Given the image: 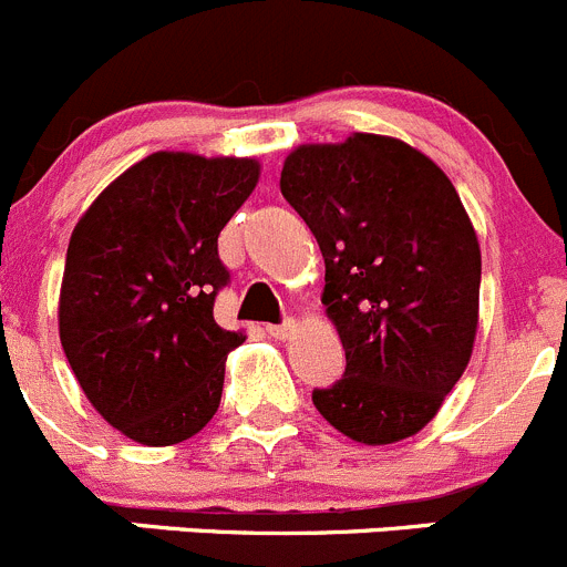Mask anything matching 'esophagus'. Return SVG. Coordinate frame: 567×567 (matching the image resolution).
<instances>
[{
  "label": "esophagus",
  "mask_w": 567,
  "mask_h": 567,
  "mask_svg": "<svg viewBox=\"0 0 567 567\" xmlns=\"http://www.w3.org/2000/svg\"><path fill=\"white\" fill-rule=\"evenodd\" d=\"M266 330H268V336H271V338H279V341H285V338H290L296 332V321L288 319V321H282V324H268Z\"/></svg>",
  "instance_id": "obj_1"
}]
</instances>
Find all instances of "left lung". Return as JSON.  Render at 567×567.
I'll return each instance as SVG.
<instances>
[{"instance_id": "obj_1", "label": "left lung", "mask_w": 567, "mask_h": 567, "mask_svg": "<svg viewBox=\"0 0 567 567\" xmlns=\"http://www.w3.org/2000/svg\"><path fill=\"white\" fill-rule=\"evenodd\" d=\"M279 187L319 240L321 301L347 352L313 405L355 442L414 436L467 369L478 327L481 251L456 187L374 134L296 147Z\"/></svg>"}]
</instances>
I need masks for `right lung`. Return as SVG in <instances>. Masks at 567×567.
I'll return each instance as SVG.
<instances>
[{"instance_id":"1","label":"right lung","mask_w":567,"mask_h":567,"mask_svg":"<svg viewBox=\"0 0 567 567\" xmlns=\"http://www.w3.org/2000/svg\"><path fill=\"white\" fill-rule=\"evenodd\" d=\"M259 178L254 158L153 153L116 178L72 231L61 347L109 425L151 447L215 416L240 332L215 321L229 285L218 235Z\"/></svg>"}]
</instances>
